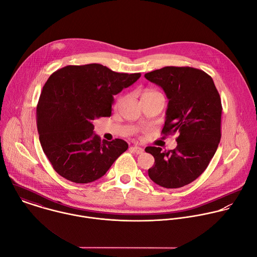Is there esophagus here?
Masks as SVG:
<instances>
[{"label": "esophagus", "instance_id": "34e87169", "mask_svg": "<svg viewBox=\"0 0 257 257\" xmlns=\"http://www.w3.org/2000/svg\"><path fill=\"white\" fill-rule=\"evenodd\" d=\"M133 152H135L136 154H142L144 152V150L141 148V147H138V146H132L130 148Z\"/></svg>", "mask_w": 257, "mask_h": 257}]
</instances>
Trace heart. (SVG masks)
<instances>
[{"mask_svg": "<svg viewBox=\"0 0 257 257\" xmlns=\"http://www.w3.org/2000/svg\"><path fill=\"white\" fill-rule=\"evenodd\" d=\"M145 96H162V97H163V95H162L160 92H158V91H156V90H153V89H147V90L143 93L142 97H145ZM123 101H124V97H119L118 100H117L116 103H115V106L118 108V107L123 103Z\"/></svg>", "mask_w": 257, "mask_h": 257, "instance_id": "heart-1", "label": "heart"}]
</instances>
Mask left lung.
<instances>
[{"label": "left lung", "mask_w": 257, "mask_h": 257, "mask_svg": "<svg viewBox=\"0 0 257 257\" xmlns=\"http://www.w3.org/2000/svg\"><path fill=\"white\" fill-rule=\"evenodd\" d=\"M169 102L162 134H178L177 146L162 151L148 146L155 162L150 179L165 188L183 187L207 168L221 138V99L212 78L192 67H164L145 74Z\"/></svg>", "instance_id": "1"}]
</instances>
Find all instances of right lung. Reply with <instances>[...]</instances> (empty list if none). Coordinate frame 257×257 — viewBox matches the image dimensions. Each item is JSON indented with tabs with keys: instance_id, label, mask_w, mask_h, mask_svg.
<instances>
[{
	"instance_id": "obj_1",
	"label": "right lung",
	"mask_w": 257,
	"mask_h": 257,
	"mask_svg": "<svg viewBox=\"0 0 257 257\" xmlns=\"http://www.w3.org/2000/svg\"><path fill=\"white\" fill-rule=\"evenodd\" d=\"M140 76L88 64L66 66L49 77L37 105V128L43 151L59 175L75 183L93 182L128 149L122 139L101 141L92 122L110 117L113 95Z\"/></svg>"
}]
</instances>
